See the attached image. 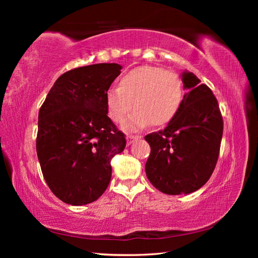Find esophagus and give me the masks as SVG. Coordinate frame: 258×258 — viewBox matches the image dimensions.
<instances>
[{
    "label": "esophagus",
    "mask_w": 258,
    "mask_h": 258,
    "mask_svg": "<svg viewBox=\"0 0 258 258\" xmlns=\"http://www.w3.org/2000/svg\"><path fill=\"white\" fill-rule=\"evenodd\" d=\"M141 137H139V135H127L126 137V142H127V146H130L131 143H133V141H135V140L140 139Z\"/></svg>",
    "instance_id": "esophagus-1"
}]
</instances>
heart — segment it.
<instances>
[{
  "mask_svg": "<svg viewBox=\"0 0 258 258\" xmlns=\"http://www.w3.org/2000/svg\"><path fill=\"white\" fill-rule=\"evenodd\" d=\"M183 100L180 76L163 68L142 66L134 68L120 78L118 89L108 91V115L120 123L134 107L135 111L123 124L127 132L152 124L164 126L176 116Z\"/></svg>",
  "mask_w": 258,
  "mask_h": 258,
  "instance_id": "b5f03b06",
  "label": "heart"
}]
</instances>
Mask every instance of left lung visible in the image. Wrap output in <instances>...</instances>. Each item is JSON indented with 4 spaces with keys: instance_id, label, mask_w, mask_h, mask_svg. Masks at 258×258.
I'll use <instances>...</instances> for the list:
<instances>
[{
    "instance_id": "1",
    "label": "left lung",
    "mask_w": 258,
    "mask_h": 258,
    "mask_svg": "<svg viewBox=\"0 0 258 258\" xmlns=\"http://www.w3.org/2000/svg\"><path fill=\"white\" fill-rule=\"evenodd\" d=\"M187 90L176 116L164 131L145 138L151 152L146 174L166 195H187L206 183L216 166L223 119L216 98L194 73L181 75Z\"/></svg>"
}]
</instances>
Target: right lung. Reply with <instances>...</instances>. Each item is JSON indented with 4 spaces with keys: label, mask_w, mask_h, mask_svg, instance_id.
Returning a JSON list of instances; mask_svg holds the SVG:
<instances>
[{
    "label": "right lung",
    "mask_w": 258,
    "mask_h": 258,
    "mask_svg": "<svg viewBox=\"0 0 258 258\" xmlns=\"http://www.w3.org/2000/svg\"><path fill=\"white\" fill-rule=\"evenodd\" d=\"M118 63L75 68L55 81L38 112L36 151L51 191L82 206L106 191L112 157L125 149V135L107 116L106 94L120 74Z\"/></svg>",
    "instance_id": "add662e5"
}]
</instances>
